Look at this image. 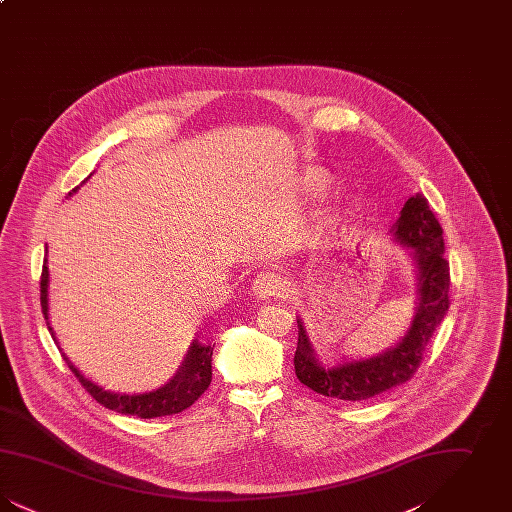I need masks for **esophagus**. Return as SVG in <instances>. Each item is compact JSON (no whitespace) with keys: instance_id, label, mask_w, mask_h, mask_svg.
<instances>
[{"instance_id":"obj_1","label":"esophagus","mask_w":512,"mask_h":512,"mask_svg":"<svg viewBox=\"0 0 512 512\" xmlns=\"http://www.w3.org/2000/svg\"><path fill=\"white\" fill-rule=\"evenodd\" d=\"M251 292L257 299L282 297L284 293H288V286L274 270H263L255 276V280L251 284Z\"/></svg>"}]
</instances>
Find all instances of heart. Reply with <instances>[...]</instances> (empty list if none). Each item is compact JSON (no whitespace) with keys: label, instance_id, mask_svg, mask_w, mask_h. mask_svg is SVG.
I'll use <instances>...</instances> for the list:
<instances>
[{"label":"heart","instance_id":"obj_1","mask_svg":"<svg viewBox=\"0 0 512 512\" xmlns=\"http://www.w3.org/2000/svg\"><path fill=\"white\" fill-rule=\"evenodd\" d=\"M305 184H307V188H309L313 194H322V192L328 188L326 178H324L322 174H318V172H309L307 178H305Z\"/></svg>","mask_w":512,"mask_h":512}]
</instances>
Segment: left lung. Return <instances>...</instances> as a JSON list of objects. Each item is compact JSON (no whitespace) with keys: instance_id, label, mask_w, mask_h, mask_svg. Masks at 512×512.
Wrapping results in <instances>:
<instances>
[{"instance_id":"left-lung-1","label":"left lung","mask_w":512,"mask_h":512,"mask_svg":"<svg viewBox=\"0 0 512 512\" xmlns=\"http://www.w3.org/2000/svg\"><path fill=\"white\" fill-rule=\"evenodd\" d=\"M391 234L397 244L411 247L416 267V313L405 336L384 353L341 365L324 366L297 318L299 338L293 357L301 384L320 395L341 401H365L393 390L413 378L422 353L449 309V263L443 257V230L428 199L413 195L401 209Z\"/></svg>"}]
</instances>
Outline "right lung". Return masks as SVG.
I'll list each match as a JSON object with an SVG mask.
<instances>
[{
	"mask_svg": "<svg viewBox=\"0 0 512 512\" xmlns=\"http://www.w3.org/2000/svg\"><path fill=\"white\" fill-rule=\"evenodd\" d=\"M48 284L49 270L48 259H46L44 267H42V278H40V301H42V313L48 322L51 338L55 340L53 328L49 326ZM213 347L215 345H211V343L205 345L201 341H192L184 363L165 386H161L159 390L134 393V395L115 393V391L99 388L92 380H88L80 374V370L69 361V357L65 353H63V359L73 370L78 382L84 386V390L88 391L105 409H111V411L121 414H134L138 418H157V416L182 413L184 409L192 407L195 401L203 395V391L209 388L211 378H213V368H211Z\"/></svg>",
	"mask_w": 512,
	"mask_h": 512,
	"instance_id": "add662e5",
	"label": "right lung"
}]
</instances>
